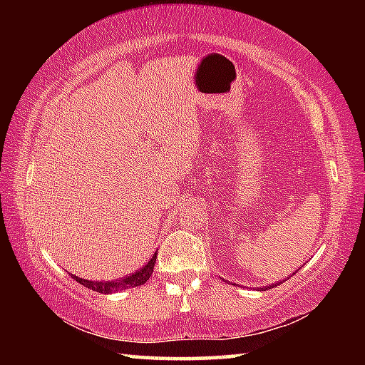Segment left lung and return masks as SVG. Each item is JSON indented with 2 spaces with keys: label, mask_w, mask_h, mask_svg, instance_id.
Instances as JSON below:
<instances>
[{
  "label": "left lung",
  "mask_w": 365,
  "mask_h": 365,
  "mask_svg": "<svg viewBox=\"0 0 365 365\" xmlns=\"http://www.w3.org/2000/svg\"><path fill=\"white\" fill-rule=\"evenodd\" d=\"M277 285H279V283H277ZM277 285H275V287H277ZM270 288H274V285H272V287H267V289H270ZM262 289H265V288H262Z\"/></svg>",
  "instance_id": "1"
}]
</instances>
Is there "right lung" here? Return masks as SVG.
I'll list each match as a JSON object with an SVG mask.
<instances>
[{
	"mask_svg": "<svg viewBox=\"0 0 365 365\" xmlns=\"http://www.w3.org/2000/svg\"><path fill=\"white\" fill-rule=\"evenodd\" d=\"M156 257H158V252H154L153 257L143 265V267L138 269L137 272H133V274H130V275L122 277V279H119V280L91 282V280L80 279V277H76L73 274H71V275H72L73 280L80 283V285H83L86 288L93 289V292H98V293L109 294V293L119 292V289H127V288L140 287V285H143V283H146L148 279H150L151 274H153L154 264H156Z\"/></svg>",
	"mask_w": 365,
	"mask_h": 365,
	"instance_id": "right-lung-1",
	"label": "right lung"
}]
</instances>
